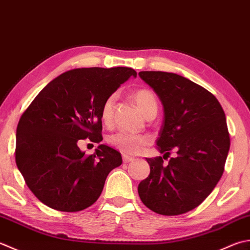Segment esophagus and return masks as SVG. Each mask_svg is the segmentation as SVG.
<instances>
[{
	"label": "esophagus",
	"mask_w": 250,
	"mask_h": 250,
	"mask_svg": "<svg viewBox=\"0 0 250 250\" xmlns=\"http://www.w3.org/2000/svg\"><path fill=\"white\" fill-rule=\"evenodd\" d=\"M134 160H135L134 157H131V156H127V155H123V162H124V163H129V162L134 161Z\"/></svg>",
	"instance_id": "esophagus-1"
}]
</instances>
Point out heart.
Listing matches in <instances>:
<instances>
[{
    "label": "heart",
    "mask_w": 250,
    "mask_h": 250,
    "mask_svg": "<svg viewBox=\"0 0 250 250\" xmlns=\"http://www.w3.org/2000/svg\"><path fill=\"white\" fill-rule=\"evenodd\" d=\"M132 98L138 104L146 116L157 112V101L155 95L147 88H140L132 93ZM116 94H111L104 101L101 106V119L109 124L113 119ZM108 142L125 154H139L145 147L150 145L151 139L145 135H132L128 132H116L108 137Z\"/></svg>",
    "instance_id": "obj_1"
}]
</instances>
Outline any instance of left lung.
Segmentation results:
<instances>
[{
  "mask_svg": "<svg viewBox=\"0 0 250 250\" xmlns=\"http://www.w3.org/2000/svg\"><path fill=\"white\" fill-rule=\"evenodd\" d=\"M139 76L164 108L157 149L164 157L172 148L178 154L167 166L162 156L146 159L150 175L138 186L140 200L160 215H181L210 194L225 170L230 150L225 111L211 93L181 75L141 71Z\"/></svg>",
  "mask_w": 250,
  "mask_h": 250,
  "instance_id": "left-lung-1",
  "label": "left lung"
}]
</instances>
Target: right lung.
<instances>
[{
  "instance_id": "add662e5",
  "label": "right lung",
  "mask_w": 250,
  "mask_h": 250,
  "mask_svg": "<svg viewBox=\"0 0 250 250\" xmlns=\"http://www.w3.org/2000/svg\"><path fill=\"white\" fill-rule=\"evenodd\" d=\"M137 72L131 68H82L60 74L40 91L19 120L15 159L33 194L56 210H83L98 200L122 156L100 145L85 155L78 142L103 140L101 106Z\"/></svg>"
}]
</instances>
